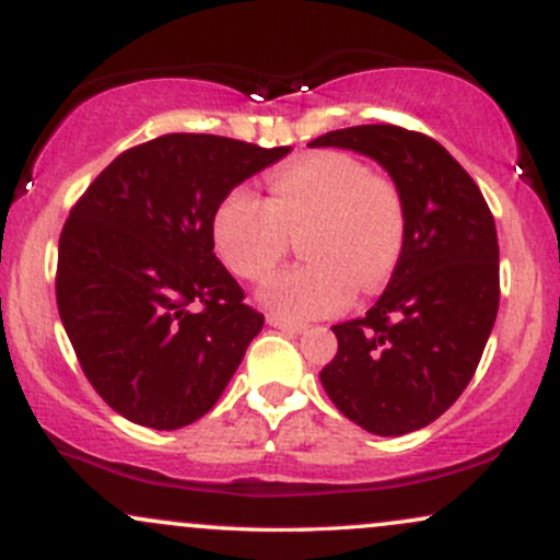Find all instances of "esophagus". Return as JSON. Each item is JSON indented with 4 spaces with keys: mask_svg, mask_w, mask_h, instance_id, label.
Wrapping results in <instances>:
<instances>
[{
    "mask_svg": "<svg viewBox=\"0 0 560 560\" xmlns=\"http://www.w3.org/2000/svg\"><path fill=\"white\" fill-rule=\"evenodd\" d=\"M268 324L273 326V329H281V331H289V334H302L307 329L305 324H298V320H289V318H281V316H268Z\"/></svg>",
    "mask_w": 560,
    "mask_h": 560,
    "instance_id": "1",
    "label": "esophagus"
}]
</instances>
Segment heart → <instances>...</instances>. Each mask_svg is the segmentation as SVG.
<instances>
[{
	"label": "heart",
	"instance_id": "heart-1",
	"mask_svg": "<svg viewBox=\"0 0 560 560\" xmlns=\"http://www.w3.org/2000/svg\"><path fill=\"white\" fill-rule=\"evenodd\" d=\"M307 262L262 292L271 311L307 320L342 311L395 276L408 242V205L395 178L361 158L320 150L268 176V199L231 189L213 215L218 255L244 281H266L300 236Z\"/></svg>",
	"mask_w": 560,
	"mask_h": 560
}]
</instances>
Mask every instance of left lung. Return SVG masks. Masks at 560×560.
<instances>
[{
    "label": "left lung",
    "instance_id": "left-lung-1",
    "mask_svg": "<svg viewBox=\"0 0 560 560\" xmlns=\"http://www.w3.org/2000/svg\"><path fill=\"white\" fill-rule=\"evenodd\" d=\"M311 147L374 158L408 205L400 266L363 318L331 326L339 347L320 384L365 432H416L458 400L490 339L500 302L494 218L464 165L427 133L371 124Z\"/></svg>",
    "mask_w": 560,
    "mask_h": 560
}]
</instances>
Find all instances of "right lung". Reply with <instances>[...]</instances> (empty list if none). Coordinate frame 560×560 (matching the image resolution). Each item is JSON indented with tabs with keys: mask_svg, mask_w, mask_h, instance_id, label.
<instances>
[{
	"mask_svg": "<svg viewBox=\"0 0 560 560\" xmlns=\"http://www.w3.org/2000/svg\"><path fill=\"white\" fill-rule=\"evenodd\" d=\"M292 147L165 133L120 152L70 210L57 307L96 395L150 429L202 419L262 329L213 253V215Z\"/></svg>",
	"mask_w": 560,
	"mask_h": 560,
	"instance_id": "obj_1",
	"label": "right lung"
}]
</instances>
